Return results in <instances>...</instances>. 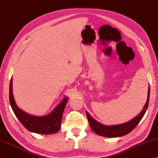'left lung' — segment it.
Returning a JSON list of instances; mask_svg holds the SVG:
<instances>
[{
	"label": "left lung",
	"mask_w": 158,
	"mask_h": 158,
	"mask_svg": "<svg viewBox=\"0 0 158 158\" xmlns=\"http://www.w3.org/2000/svg\"><path fill=\"white\" fill-rule=\"evenodd\" d=\"M150 99V86L148 87V98L146 103L143 110L140 111L139 114L135 116V118H132L131 120L127 121L126 123H121L117 125H111V126H106L102 124L101 123L97 121L95 119L92 117L90 114L86 111V115L88 120L89 127L92 128L93 131L97 133L98 135H102L104 137L108 138H116L120 137L122 135H125L129 133L140 122V121L143 117L145 111L148 109Z\"/></svg>",
	"instance_id": "1"
}]
</instances>
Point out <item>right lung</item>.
Returning a JSON list of instances; mask_svg holds the SVG:
<instances>
[{
	"label": "right lung",
	"instance_id": "1",
	"mask_svg": "<svg viewBox=\"0 0 158 158\" xmlns=\"http://www.w3.org/2000/svg\"><path fill=\"white\" fill-rule=\"evenodd\" d=\"M9 99L10 106L16 117L30 131L40 134H52L60 130L63 113L69 98L65 97L61 102L58 104L54 110L47 115L42 116L30 115L17 106L13 94V78H11L10 82Z\"/></svg>",
	"mask_w": 158,
	"mask_h": 158
}]
</instances>
